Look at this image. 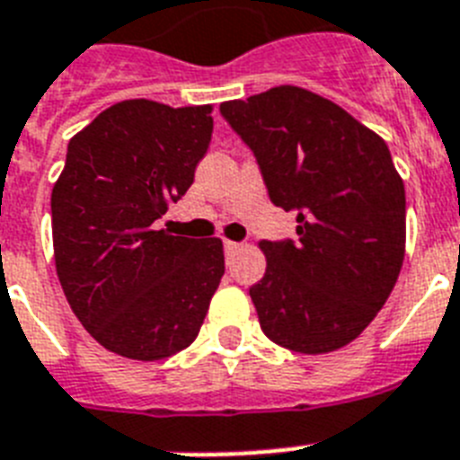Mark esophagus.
Masks as SVG:
<instances>
[{
    "mask_svg": "<svg viewBox=\"0 0 460 460\" xmlns=\"http://www.w3.org/2000/svg\"><path fill=\"white\" fill-rule=\"evenodd\" d=\"M241 250V243H234V241H224V252L226 254H234Z\"/></svg>",
    "mask_w": 460,
    "mask_h": 460,
    "instance_id": "1",
    "label": "esophagus"
}]
</instances>
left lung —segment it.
I'll return each mask as SVG.
<instances>
[{
	"instance_id": "obj_1",
	"label": "left lung",
	"mask_w": 460,
	"mask_h": 460,
	"mask_svg": "<svg viewBox=\"0 0 460 460\" xmlns=\"http://www.w3.org/2000/svg\"><path fill=\"white\" fill-rule=\"evenodd\" d=\"M252 149L273 206L296 212V241H261L250 288L261 332L295 353L353 341L379 314L404 260V184L379 135L332 100L276 86L219 105Z\"/></svg>"
}]
</instances>
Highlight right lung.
Wrapping results in <instances>:
<instances>
[{
  "instance_id": "1",
  "label": "right lung",
  "mask_w": 460,
  "mask_h": 460,
  "mask_svg": "<svg viewBox=\"0 0 460 460\" xmlns=\"http://www.w3.org/2000/svg\"><path fill=\"white\" fill-rule=\"evenodd\" d=\"M212 107L123 100L67 145L51 194L56 271L81 325L107 350L164 360L199 337L224 276L219 238L156 229L194 182Z\"/></svg>"
}]
</instances>
